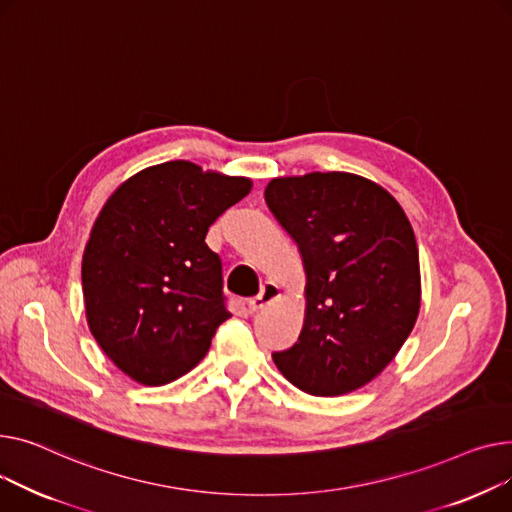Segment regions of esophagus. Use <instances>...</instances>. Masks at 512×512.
Instances as JSON below:
<instances>
[{
  "instance_id": "1",
  "label": "esophagus",
  "mask_w": 512,
  "mask_h": 512,
  "mask_svg": "<svg viewBox=\"0 0 512 512\" xmlns=\"http://www.w3.org/2000/svg\"><path fill=\"white\" fill-rule=\"evenodd\" d=\"M279 297H281V289H279L275 283H266V285L262 287V291H260L254 299H250V302H248V310H250V314H256V312H260L264 306L277 302Z\"/></svg>"
}]
</instances>
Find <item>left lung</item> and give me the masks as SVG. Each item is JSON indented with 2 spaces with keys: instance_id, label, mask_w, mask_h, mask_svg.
Segmentation results:
<instances>
[{
  "instance_id": "obj_1",
  "label": "left lung",
  "mask_w": 512,
  "mask_h": 512,
  "mask_svg": "<svg viewBox=\"0 0 512 512\" xmlns=\"http://www.w3.org/2000/svg\"><path fill=\"white\" fill-rule=\"evenodd\" d=\"M264 200L297 244L304 324L273 353L279 372L316 397L353 393L393 362L422 306L413 227L395 196L347 171L273 177Z\"/></svg>"
}]
</instances>
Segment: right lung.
<instances>
[{
  "label": "right lung",
  "mask_w": 512,
  "mask_h": 512,
  "mask_svg": "<svg viewBox=\"0 0 512 512\" xmlns=\"http://www.w3.org/2000/svg\"><path fill=\"white\" fill-rule=\"evenodd\" d=\"M252 179L190 161L146 167L103 204L82 256L86 322L128 378L163 386L206 355L231 314L204 237Z\"/></svg>",
  "instance_id": "add662e5"
}]
</instances>
